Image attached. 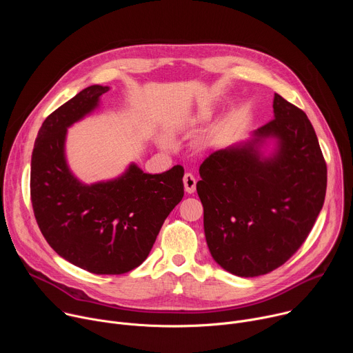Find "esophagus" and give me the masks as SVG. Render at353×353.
<instances>
[{
    "label": "esophagus",
    "instance_id": "obj_1",
    "mask_svg": "<svg viewBox=\"0 0 353 353\" xmlns=\"http://www.w3.org/2000/svg\"><path fill=\"white\" fill-rule=\"evenodd\" d=\"M183 183H184V190L188 192V194H192L196 188V180L194 177V174L191 173H185L184 177H183Z\"/></svg>",
    "mask_w": 353,
    "mask_h": 353
}]
</instances>
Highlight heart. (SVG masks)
<instances>
[{"label":"heart","mask_w":353,"mask_h":353,"mask_svg":"<svg viewBox=\"0 0 353 353\" xmlns=\"http://www.w3.org/2000/svg\"><path fill=\"white\" fill-rule=\"evenodd\" d=\"M201 119H203V113H198L196 116H194V117H192V119H190L188 121H190V123H192V121H198V120H201ZM162 143H163V142H162Z\"/></svg>","instance_id":"obj_1"}]
</instances>
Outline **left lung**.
Segmentation results:
<instances>
[{"instance_id":"8db88e82","label":"left lung","mask_w":353,"mask_h":353,"mask_svg":"<svg viewBox=\"0 0 353 353\" xmlns=\"http://www.w3.org/2000/svg\"><path fill=\"white\" fill-rule=\"evenodd\" d=\"M253 135L211 154L196 183L211 256L244 278L268 274L296 253L327 190V165L303 110L275 93L274 119ZM270 136L279 139V150L264 160L258 145Z\"/></svg>"}]
</instances>
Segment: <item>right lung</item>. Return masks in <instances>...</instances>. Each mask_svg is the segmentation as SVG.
I'll return each mask as SVG.
<instances>
[{"label":"right lung","instance_id":"add662e5","mask_svg":"<svg viewBox=\"0 0 353 353\" xmlns=\"http://www.w3.org/2000/svg\"><path fill=\"white\" fill-rule=\"evenodd\" d=\"M108 90L88 86L44 120L32 154L30 199L40 232L59 256L92 274L120 275L148 257L184 195V169L148 174L132 163L123 176L90 185L70 172L67 128Z\"/></svg>","mask_w":353,"mask_h":353}]
</instances>
